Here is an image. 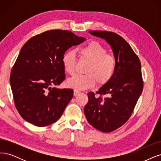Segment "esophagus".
<instances>
[{"mask_svg": "<svg viewBox=\"0 0 161 161\" xmlns=\"http://www.w3.org/2000/svg\"><path fill=\"white\" fill-rule=\"evenodd\" d=\"M80 91H77V90H75L74 91V95L75 96H77L78 94H80Z\"/></svg>", "mask_w": 161, "mask_h": 161, "instance_id": "esophagus-1", "label": "esophagus"}]
</instances>
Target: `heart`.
Wrapping results in <instances>:
<instances>
[{"label":"heart","instance_id":"obj_1","mask_svg":"<svg viewBox=\"0 0 161 161\" xmlns=\"http://www.w3.org/2000/svg\"><path fill=\"white\" fill-rule=\"evenodd\" d=\"M80 58L90 61L86 73V75L76 74L67 81L69 87L83 90L92 87L96 84H104L110 81L114 74L116 59L114 57L107 53L106 49L97 42H92L79 48ZM62 65L68 74L72 75L75 71L77 57L74 51H67L62 56Z\"/></svg>","mask_w":161,"mask_h":161}]
</instances>
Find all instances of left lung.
I'll return each instance as SVG.
<instances>
[{
	"label": "left lung",
	"instance_id": "left-lung-1",
	"mask_svg": "<svg viewBox=\"0 0 161 161\" xmlns=\"http://www.w3.org/2000/svg\"><path fill=\"white\" fill-rule=\"evenodd\" d=\"M89 33L105 39L110 45L116 59V68L111 80L96 92L107 97H96L94 92L88 93L84 114L93 127L103 132H110L128 120L142 94L141 64L130 45L121 36L103 31H90Z\"/></svg>",
	"mask_w": 161,
	"mask_h": 161
}]
</instances>
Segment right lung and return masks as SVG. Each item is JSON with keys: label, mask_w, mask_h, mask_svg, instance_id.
Returning <instances> with one entry per match:
<instances>
[{"label": "right lung", "mask_w": 161, "mask_h": 161, "mask_svg": "<svg viewBox=\"0 0 161 161\" xmlns=\"http://www.w3.org/2000/svg\"><path fill=\"white\" fill-rule=\"evenodd\" d=\"M85 40L69 31L51 30L24 44L10 76L15 107L24 120L40 127L59 120L74 96L73 90L55 87L65 78L62 56Z\"/></svg>", "instance_id": "add662e5"}]
</instances>
